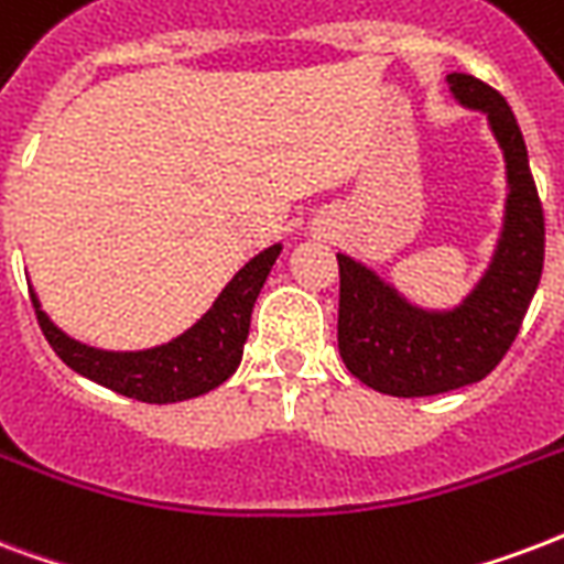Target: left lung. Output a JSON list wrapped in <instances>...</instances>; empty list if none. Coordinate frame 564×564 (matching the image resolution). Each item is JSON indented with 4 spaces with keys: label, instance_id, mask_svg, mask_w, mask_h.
Segmentation results:
<instances>
[{
    "label": "left lung",
    "instance_id": "1",
    "mask_svg": "<svg viewBox=\"0 0 564 564\" xmlns=\"http://www.w3.org/2000/svg\"><path fill=\"white\" fill-rule=\"evenodd\" d=\"M455 104L488 118L506 163L502 226L488 267L455 306H419L366 261L338 252V354L383 395L425 398L488 378L518 336L544 267V214L518 118L469 74H448Z\"/></svg>",
    "mask_w": 564,
    "mask_h": 564
}]
</instances>
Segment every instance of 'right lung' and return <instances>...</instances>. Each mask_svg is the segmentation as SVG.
Masks as SVG:
<instances>
[{
  "label": "right lung",
  "mask_w": 564,
  "mask_h": 564,
  "mask_svg": "<svg viewBox=\"0 0 564 564\" xmlns=\"http://www.w3.org/2000/svg\"><path fill=\"white\" fill-rule=\"evenodd\" d=\"M279 252L282 243L261 249L237 270L231 282L219 291L214 306L193 327H186L181 336L169 338L163 345L142 350H106L67 336L44 312L35 288L29 285V291L46 341L76 375L145 404H175L205 395L235 375L243 359L252 306L276 264Z\"/></svg>",
  "instance_id": "right-lung-1"
}]
</instances>
